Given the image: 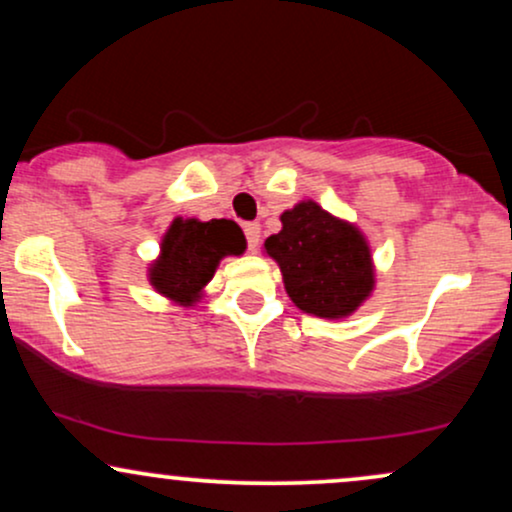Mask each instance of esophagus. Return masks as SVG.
Wrapping results in <instances>:
<instances>
[{"label":"esophagus","mask_w":512,"mask_h":512,"mask_svg":"<svg viewBox=\"0 0 512 512\" xmlns=\"http://www.w3.org/2000/svg\"><path fill=\"white\" fill-rule=\"evenodd\" d=\"M245 238H248L250 252L260 248V223H245Z\"/></svg>","instance_id":"esophagus-1"}]
</instances>
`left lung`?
Segmentation results:
<instances>
[{
    "instance_id": "obj_1",
    "label": "left lung",
    "mask_w": 512,
    "mask_h": 512,
    "mask_svg": "<svg viewBox=\"0 0 512 512\" xmlns=\"http://www.w3.org/2000/svg\"><path fill=\"white\" fill-rule=\"evenodd\" d=\"M264 252L279 264L291 301L308 315L342 320L375 289L366 236L313 199L281 214V231L264 240Z\"/></svg>"
}]
</instances>
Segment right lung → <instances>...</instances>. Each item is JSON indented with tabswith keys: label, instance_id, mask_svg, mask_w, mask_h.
Here are the masks:
<instances>
[{
	"label": "right lung",
	"instance_id": "add662e5",
	"mask_svg": "<svg viewBox=\"0 0 512 512\" xmlns=\"http://www.w3.org/2000/svg\"><path fill=\"white\" fill-rule=\"evenodd\" d=\"M243 231L228 219H173L161 240V252L149 264V284L168 301L192 305L202 298L223 257L243 255Z\"/></svg>",
	"mask_w": 512,
	"mask_h": 512
}]
</instances>
